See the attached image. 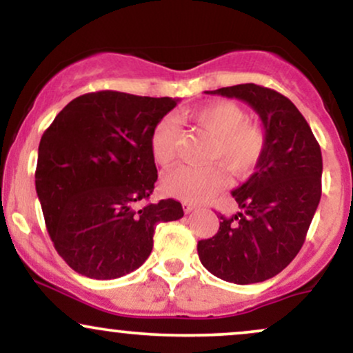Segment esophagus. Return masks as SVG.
<instances>
[{
  "label": "esophagus",
  "instance_id": "1",
  "mask_svg": "<svg viewBox=\"0 0 353 353\" xmlns=\"http://www.w3.org/2000/svg\"><path fill=\"white\" fill-rule=\"evenodd\" d=\"M182 205H184V210H185V212H188V214L197 209V205H196V204H190V202H184V204H182Z\"/></svg>",
  "mask_w": 353,
  "mask_h": 353
}]
</instances>
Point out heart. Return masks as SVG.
Segmentation results:
<instances>
[{"label":"heart","instance_id":"1","mask_svg":"<svg viewBox=\"0 0 353 353\" xmlns=\"http://www.w3.org/2000/svg\"><path fill=\"white\" fill-rule=\"evenodd\" d=\"M190 117L214 137L209 151V161L214 163L181 165L164 177L163 185L169 196L185 202H202L224 185L225 174L219 163L236 179H244L255 171L265 151V131L259 124L245 121V111L232 101L197 108ZM176 123L172 119L161 121L151 137L154 161L169 168L176 159Z\"/></svg>","mask_w":353,"mask_h":353}]
</instances>
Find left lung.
<instances>
[{"label":"left lung","instance_id":"left-lung-1","mask_svg":"<svg viewBox=\"0 0 353 353\" xmlns=\"http://www.w3.org/2000/svg\"><path fill=\"white\" fill-rule=\"evenodd\" d=\"M244 101L261 117L265 151L255 172L232 190L241 208L221 216L214 237L199 241L202 265L225 282L247 285L282 272L302 249L322 196V152L295 104L254 83L205 91Z\"/></svg>","mask_w":353,"mask_h":353}]
</instances>
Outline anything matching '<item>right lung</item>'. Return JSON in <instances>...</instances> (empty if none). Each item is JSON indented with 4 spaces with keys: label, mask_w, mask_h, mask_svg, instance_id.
<instances>
[{
    "label": "right lung",
    "mask_w": 353,
    "mask_h": 353,
    "mask_svg": "<svg viewBox=\"0 0 353 353\" xmlns=\"http://www.w3.org/2000/svg\"><path fill=\"white\" fill-rule=\"evenodd\" d=\"M179 99L98 91L72 99L44 131L34 182L54 249L72 270L109 281L139 269L159 222L181 202L149 199L156 125Z\"/></svg>",
    "instance_id": "right-lung-1"
}]
</instances>
